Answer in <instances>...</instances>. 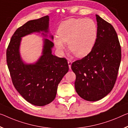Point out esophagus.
Instances as JSON below:
<instances>
[{"instance_id": "obj_1", "label": "esophagus", "mask_w": 128, "mask_h": 128, "mask_svg": "<svg viewBox=\"0 0 128 128\" xmlns=\"http://www.w3.org/2000/svg\"><path fill=\"white\" fill-rule=\"evenodd\" d=\"M68 67H69V68L70 69V68H71V66H72V60H68Z\"/></svg>"}]
</instances>
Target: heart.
<instances>
[{
  "label": "heart",
  "mask_w": 128,
  "mask_h": 128,
  "mask_svg": "<svg viewBox=\"0 0 128 128\" xmlns=\"http://www.w3.org/2000/svg\"><path fill=\"white\" fill-rule=\"evenodd\" d=\"M58 36L53 39L60 52L68 48L76 57L83 58L89 54L95 44L97 37V27L90 19L70 18L60 23L58 28Z\"/></svg>",
  "instance_id": "obj_1"
}]
</instances>
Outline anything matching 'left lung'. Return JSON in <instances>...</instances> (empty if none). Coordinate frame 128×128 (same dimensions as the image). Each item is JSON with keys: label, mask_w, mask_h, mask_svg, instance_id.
Segmentation results:
<instances>
[{"label": "left lung", "mask_w": 128, "mask_h": 128, "mask_svg": "<svg viewBox=\"0 0 128 128\" xmlns=\"http://www.w3.org/2000/svg\"><path fill=\"white\" fill-rule=\"evenodd\" d=\"M97 37L89 54L72 64L75 89L89 101L102 99L112 91L116 81L121 60V46L111 24L96 15Z\"/></svg>", "instance_id": "8db88e82"}]
</instances>
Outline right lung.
Instances as JSON below:
<instances>
[{
	"mask_svg": "<svg viewBox=\"0 0 128 128\" xmlns=\"http://www.w3.org/2000/svg\"><path fill=\"white\" fill-rule=\"evenodd\" d=\"M48 26V15L27 22L15 31L6 52L8 68L15 88L27 102L39 106L55 99L58 84L68 71V61L52 54L54 44L47 38L44 39L42 55L34 64L23 62L19 48L22 37L40 32L46 37ZM50 37L52 40V35Z\"/></svg>",
	"mask_w": 128,
	"mask_h": 128,
	"instance_id": "obj_1",
	"label": "right lung"
}]
</instances>
